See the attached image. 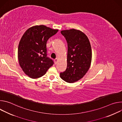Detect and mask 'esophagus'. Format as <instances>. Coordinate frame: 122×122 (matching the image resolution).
<instances>
[{
    "label": "esophagus",
    "instance_id": "34e87169",
    "mask_svg": "<svg viewBox=\"0 0 122 122\" xmlns=\"http://www.w3.org/2000/svg\"><path fill=\"white\" fill-rule=\"evenodd\" d=\"M54 61H55V64L56 65L57 64V62H58V59H57V58H56V59H55Z\"/></svg>",
    "mask_w": 122,
    "mask_h": 122
}]
</instances>
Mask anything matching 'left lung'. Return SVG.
Segmentation results:
<instances>
[{
	"label": "left lung",
	"instance_id": "obj_1",
	"mask_svg": "<svg viewBox=\"0 0 122 122\" xmlns=\"http://www.w3.org/2000/svg\"><path fill=\"white\" fill-rule=\"evenodd\" d=\"M67 43V67L60 74L68 83L81 79L88 71L92 61V49L88 37L79 30L71 29L61 31Z\"/></svg>",
	"mask_w": 122,
	"mask_h": 122
}]
</instances>
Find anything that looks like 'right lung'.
Instances as JSON below:
<instances>
[{
  "mask_svg": "<svg viewBox=\"0 0 122 122\" xmlns=\"http://www.w3.org/2000/svg\"><path fill=\"white\" fill-rule=\"evenodd\" d=\"M44 25H35L24 34L19 43L18 58L24 73L32 79L42 77L54 64L47 56V41L57 32Z\"/></svg>",
  "mask_w": 122,
  "mask_h": 122,
  "instance_id": "obj_1",
  "label": "right lung"
}]
</instances>
